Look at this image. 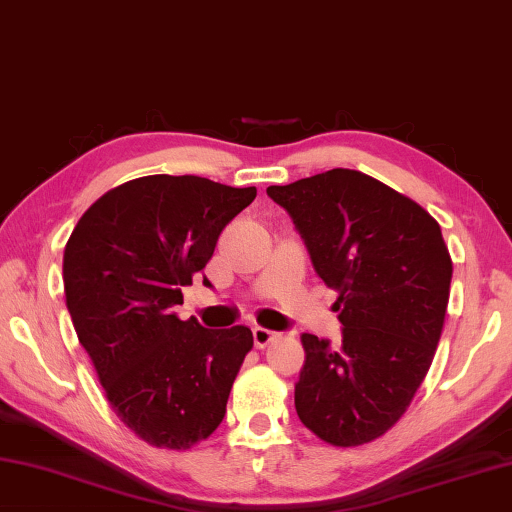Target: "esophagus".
I'll use <instances>...</instances> for the list:
<instances>
[{
  "label": "esophagus",
  "mask_w": 512,
  "mask_h": 512,
  "mask_svg": "<svg viewBox=\"0 0 512 512\" xmlns=\"http://www.w3.org/2000/svg\"><path fill=\"white\" fill-rule=\"evenodd\" d=\"M275 337H277L275 330H268V328H264V326H255V328H253V339H255V346H257V348L268 346L270 342H273Z\"/></svg>",
  "instance_id": "34e87169"
}]
</instances>
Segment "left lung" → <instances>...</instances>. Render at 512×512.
<instances>
[{
	"label": "left lung",
	"mask_w": 512,
	"mask_h": 512,
	"mask_svg": "<svg viewBox=\"0 0 512 512\" xmlns=\"http://www.w3.org/2000/svg\"><path fill=\"white\" fill-rule=\"evenodd\" d=\"M268 197L293 219L339 297L342 346L302 335L295 408L333 446L384 435L413 402L442 337L453 262L426 210L359 170L333 168Z\"/></svg>",
	"instance_id": "1"
}]
</instances>
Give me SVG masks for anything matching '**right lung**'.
<instances>
[{
    "label": "right lung",
    "instance_id": "add662e5",
    "mask_svg": "<svg viewBox=\"0 0 512 512\" xmlns=\"http://www.w3.org/2000/svg\"><path fill=\"white\" fill-rule=\"evenodd\" d=\"M255 195L195 175L139 177L99 197L64 248L79 344L117 417L148 444L186 450L226 415L253 333L182 322L173 308Z\"/></svg>",
    "mask_w": 512,
    "mask_h": 512
}]
</instances>
